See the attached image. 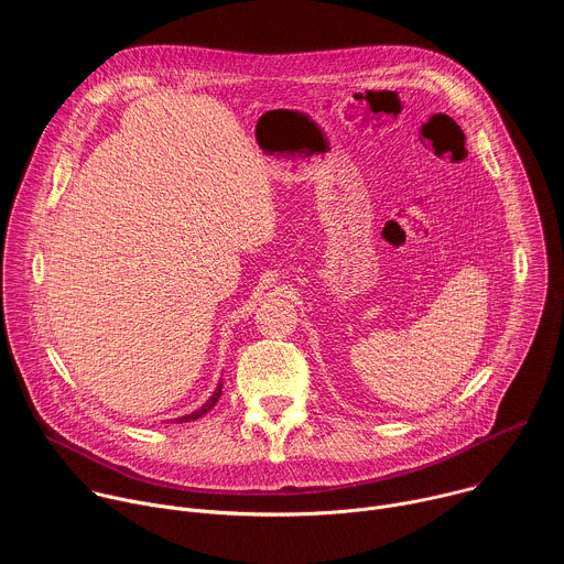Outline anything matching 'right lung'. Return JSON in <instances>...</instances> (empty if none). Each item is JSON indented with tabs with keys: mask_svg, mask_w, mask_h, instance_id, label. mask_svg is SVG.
Returning <instances> with one entry per match:
<instances>
[{
	"mask_svg": "<svg viewBox=\"0 0 564 564\" xmlns=\"http://www.w3.org/2000/svg\"><path fill=\"white\" fill-rule=\"evenodd\" d=\"M220 392H223V381H218V386H216L214 394H212V397L205 401V404H203L198 411H194V413H189V415H183V417H176L174 422H176V424H183V422H192V420H198V417H203L207 411H212V409L216 406V401H218Z\"/></svg>",
	"mask_w": 564,
	"mask_h": 564,
	"instance_id": "right-lung-1",
	"label": "right lung"
}]
</instances>
